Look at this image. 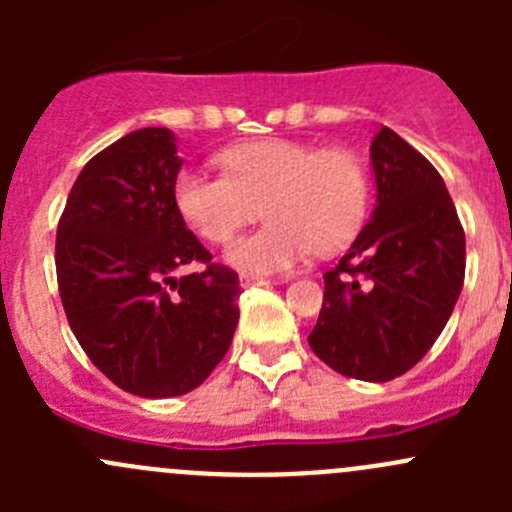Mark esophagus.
I'll list each match as a JSON object with an SVG mask.
<instances>
[{"mask_svg": "<svg viewBox=\"0 0 512 512\" xmlns=\"http://www.w3.org/2000/svg\"><path fill=\"white\" fill-rule=\"evenodd\" d=\"M240 285L242 287H262V285H270V280H265V277H252V275H242L240 277Z\"/></svg>", "mask_w": 512, "mask_h": 512, "instance_id": "34e87169", "label": "esophagus"}]
</instances>
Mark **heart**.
<instances>
[{"label":"heart","instance_id":"heart-1","mask_svg":"<svg viewBox=\"0 0 512 512\" xmlns=\"http://www.w3.org/2000/svg\"><path fill=\"white\" fill-rule=\"evenodd\" d=\"M223 165L227 175L180 170L173 200L185 223L215 245L265 208L270 223L227 250V262L245 275L287 270L312 250H342L364 223L369 180L361 160L342 148L270 138L230 148Z\"/></svg>","mask_w":512,"mask_h":512}]
</instances>
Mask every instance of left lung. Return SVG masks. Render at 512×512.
Wrapping results in <instances>:
<instances>
[{"instance_id": "8db88e82", "label": "left lung", "mask_w": 512, "mask_h": 512, "mask_svg": "<svg viewBox=\"0 0 512 512\" xmlns=\"http://www.w3.org/2000/svg\"><path fill=\"white\" fill-rule=\"evenodd\" d=\"M376 208L337 267L307 337L334 371L406 374L446 327L466 277V232L438 170L391 128L371 141Z\"/></svg>"}]
</instances>
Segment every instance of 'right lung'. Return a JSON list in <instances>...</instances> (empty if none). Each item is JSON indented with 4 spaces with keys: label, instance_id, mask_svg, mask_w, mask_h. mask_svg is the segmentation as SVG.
<instances>
[{
    "label": "right lung",
    "instance_id": "1",
    "mask_svg": "<svg viewBox=\"0 0 512 512\" xmlns=\"http://www.w3.org/2000/svg\"><path fill=\"white\" fill-rule=\"evenodd\" d=\"M183 158L168 128H141L96 153L56 230V280L81 349L118 389L183 396L227 354L240 280L213 262L173 200ZM200 264V273L174 272Z\"/></svg>",
    "mask_w": 512,
    "mask_h": 512
}]
</instances>
